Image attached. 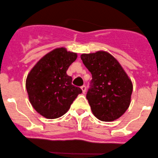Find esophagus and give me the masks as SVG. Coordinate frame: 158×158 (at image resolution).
Instances as JSON below:
<instances>
[{
	"label": "esophagus",
	"mask_w": 158,
	"mask_h": 158,
	"mask_svg": "<svg viewBox=\"0 0 158 158\" xmlns=\"http://www.w3.org/2000/svg\"><path fill=\"white\" fill-rule=\"evenodd\" d=\"M81 89H82V91H83V93L85 94V91H86V87H85V85H82Z\"/></svg>",
	"instance_id": "esophagus-1"
}]
</instances>
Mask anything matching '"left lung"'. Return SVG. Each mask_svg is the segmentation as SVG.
<instances>
[{
  "label": "left lung",
  "instance_id": "1",
  "mask_svg": "<svg viewBox=\"0 0 158 158\" xmlns=\"http://www.w3.org/2000/svg\"><path fill=\"white\" fill-rule=\"evenodd\" d=\"M92 75L86 99L98 119L110 122L125 113L131 103V81L111 54L99 51L81 56Z\"/></svg>",
  "mask_w": 158,
  "mask_h": 158
}]
</instances>
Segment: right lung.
Returning <instances> with one entry per match:
<instances>
[{"label": "right lung", "mask_w": 158, "mask_h": 158, "mask_svg": "<svg viewBox=\"0 0 158 158\" xmlns=\"http://www.w3.org/2000/svg\"><path fill=\"white\" fill-rule=\"evenodd\" d=\"M77 54L59 48L45 55L31 69L26 80V89L33 108L45 118L62 116L82 90L72 84L67 75Z\"/></svg>", "instance_id": "1"}]
</instances>
